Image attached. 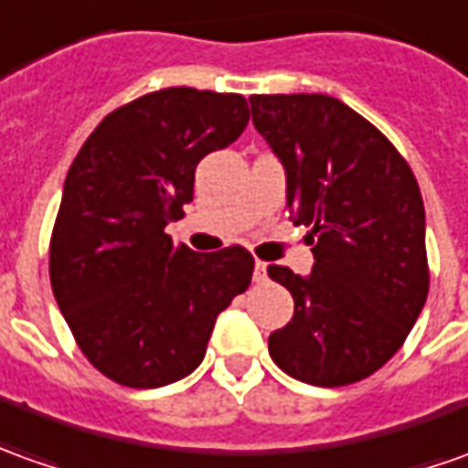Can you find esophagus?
<instances>
[{"mask_svg":"<svg viewBox=\"0 0 468 468\" xmlns=\"http://www.w3.org/2000/svg\"><path fill=\"white\" fill-rule=\"evenodd\" d=\"M265 277H267V265L257 260V262H254V280H257V282H265Z\"/></svg>","mask_w":468,"mask_h":468,"instance_id":"1","label":"esophagus"}]
</instances>
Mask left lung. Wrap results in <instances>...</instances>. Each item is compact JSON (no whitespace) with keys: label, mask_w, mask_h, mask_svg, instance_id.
<instances>
[{"label":"left lung","mask_w":468,"mask_h":468,"mask_svg":"<svg viewBox=\"0 0 468 468\" xmlns=\"http://www.w3.org/2000/svg\"><path fill=\"white\" fill-rule=\"evenodd\" d=\"M254 130L285 167L295 227H308L311 275L270 265L295 314L270 336L285 375L341 388L400 349L428 298L425 208L392 142L326 93L250 96Z\"/></svg>","instance_id":"1"}]
</instances>
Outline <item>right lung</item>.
<instances>
[{
	"instance_id": "add662e5",
	"label": "right lung",
	"mask_w": 468,
	"mask_h": 468,
	"mask_svg": "<svg viewBox=\"0 0 468 468\" xmlns=\"http://www.w3.org/2000/svg\"><path fill=\"white\" fill-rule=\"evenodd\" d=\"M247 122L239 93L163 89L101 119L68 170L50 285L86 359L124 388L191 375L216 315L252 282L239 244L198 254L165 234L193 201L196 165Z\"/></svg>"
}]
</instances>
